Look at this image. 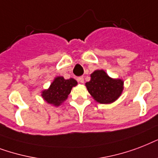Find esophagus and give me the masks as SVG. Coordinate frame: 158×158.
Segmentation results:
<instances>
[{
  "mask_svg": "<svg viewBox=\"0 0 158 158\" xmlns=\"http://www.w3.org/2000/svg\"><path fill=\"white\" fill-rule=\"evenodd\" d=\"M77 81L80 83H84V78H83V77H78Z\"/></svg>",
  "mask_w": 158,
  "mask_h": 158,
  "instance_id": "esophagus-1",
  "label": "esophagus"
}]
</instances>
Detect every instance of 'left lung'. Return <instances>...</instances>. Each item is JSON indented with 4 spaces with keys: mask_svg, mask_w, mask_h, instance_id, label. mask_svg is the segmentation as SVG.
Listing matches in <instances>:
<instances>
[{
    "mask_svg": "<svg viewBox=\"0 0 158 158\" xmlns=\"http://www.w3.org/2000/svg\"><path fill=\"white\" fill-rule=\"evenodd\" d=\"M88 92L98 103L111 104L117 101L123 90V81L112 78L104 70H96L85 83Z\"/></svg>",
    "mask_w": 158,
    "mask_h": 158,
    "instance_id": "8db88e82",
    "label": "left lung"
}]
</instances>
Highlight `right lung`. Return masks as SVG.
Segmentation results:
<instances>
[{
	"label": "right lung",
	"mask_w": 158,
	"mask_h": 158,
	"mask_svg": "<svg viewBox=\"0 0 158 158\" xmlns=\"http://www.w3.org/2000/svg\"><path fill=\"white\" fill-rule=\"evenodd\" d=\"M77 85V81L73 79H65L63 77H56L49 87L42 90L41 96L48 104L57 107L68 99L73 87Z\"/></svg>",
	"instance_id": "obj_1"
}]
</instances>
